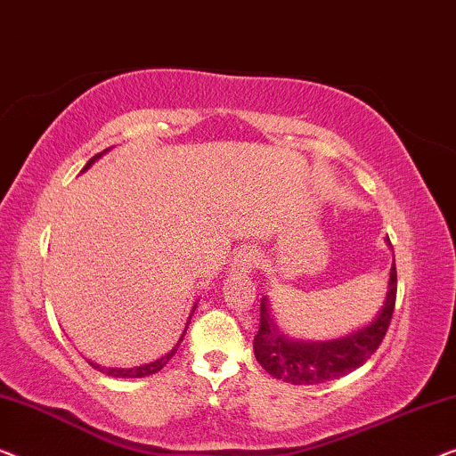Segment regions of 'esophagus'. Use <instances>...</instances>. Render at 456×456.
I'll return each instance as SVG.
<instances>
[{
  "label": "esophagus",
  "mask_w": 456,
  "mask_h": 456,
  "mask_svg": "<svg viewBox=\"0 0 456 456\" xmlns=\"http://www.w3.org/2000/svg\"><path fill=\"white\" fill-rule=\"evenodd\" d=\"M258 262H260L258 249H256V248H241L240 252L235 254L233 271L249 273V271H254L256 266H258Z\"/></svg>",
  "instance_id": "obj_1"
}]
</instances>
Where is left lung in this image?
<instances>
[{"mask_svg": "<svg viewBox=\"0 0 456 456\" xmlns=\"http://www.w3.org/2000/svg\"><path fill=\"white\" fill-rule=\"evenodd\" d=\"M396 301V266L390 268L388 295L382 312L365 329L354 335L326 343L291 341L279 335L266 310V299L260 301V326L254 337V354L268 374L291 384H320L347 376L376 354L387 337Z\"/></svg>", "mask_w": 456, "mask_h": 456, "instance_id": "8db88e82", "label": "left lung"}]
</instances>
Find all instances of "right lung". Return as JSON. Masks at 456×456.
I'll return each mask as SVG.
<instances>
[{
  "instance_id": "right-lung-1",
  "label": "right lung",
  "mask_w": 456,
  "mask_h": 456,
  "mask_svg": "<svg viewBox=\"0 0 456 456\" xmlns=\"http://www.w3.org/2000/svg\"><path fill=\"white\" fill-rule=\"evenodd\" d=\"M102 155V152H99V155H94L91 161L86 163V167L85 169H88V167H91V163L94 161V159H99ZM194 310H196V305L191 307V314H194ZM191 314H190V318H191ZM190 318H188V324H190ZM188 324H185V329H188ZM183 335H185V330H183ZM183 335H182V338H179L177 341V345L183 341ZM177 354V347H173L169 354L167 355H163L161 359H157V362H151V363H144V365H138V368H101V371L102 374H107V376H113V378H144V376H151V374H155V371H161L167 363H169V359ZM91 365H94V363H91ZM94 368H99V365H94Z\"/></svg>"
}]
</instances>
